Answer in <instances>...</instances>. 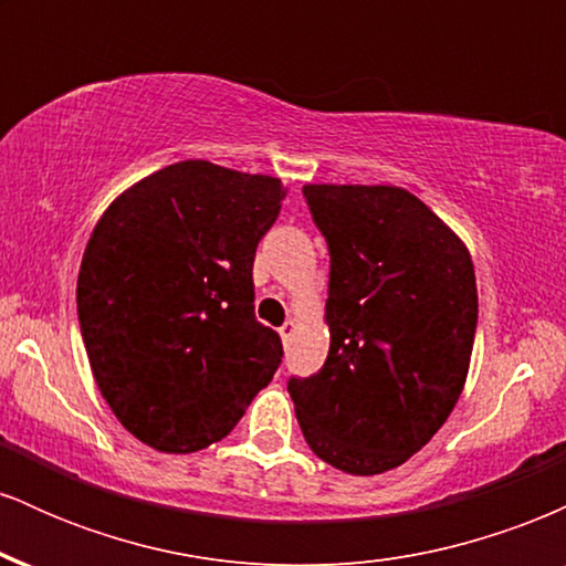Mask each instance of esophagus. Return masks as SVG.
Instances as JSON below:
<instances>
[{"label": "esophagus", "mask_w": 566, "mask_h": 566, "mask_svg": "<svg viewBox=\"0 0 566 566\" xmlns=\"http://www.w3.org/2000/svg\"><path fill=\"white\" fill-rule=\"evenodd\" d=\"M295 333H297V324L295 322H284L282 327H279V335H282L284 346H290L292 337H295Z\"/></svg>", "instance_id": "esophagus-1"}]
</instances>
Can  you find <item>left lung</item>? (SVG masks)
Here are the masks:
<instances>
[{
	"label": "left lung",
	"mask_w": 566,
	"mask_h": 566,
	"mask_svg": "<svg viewBox=\"0 0 566 566\" xmlns=\"http://www.w3.org/2000/svg\"><path fill=\"white\" fill-rule=\"evenodd\" d=\"M329 247V354L290 378L324 463L386 473L423 450L469 378L479 297L469 247L399 186H303Z\"/></svg>",
	"instance_id": "left-lung-1"
}]
</instances>
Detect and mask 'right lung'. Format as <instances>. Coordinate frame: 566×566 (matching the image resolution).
I'll list each match as a JSON object with an SVG mask.
<instances>
[{
	"mask_svg": "<svg viewBox=\"0 0 566 566\" xmlns=\"http://www.w3.org/2000/svg\"><path fill=\"white\" fill-rule=\"evenodd\" d=\"M287 188L186 159L129 186L84 250L76 311L119 423L159 452L205 450L274 378L282 337L255 319L252 263Z\"/></svg>",
	"mask_w": 566,
	"mask_h": 566,
	"instance_id": "right-lung-1",
	"label": "right lung"
}]
</instances>
